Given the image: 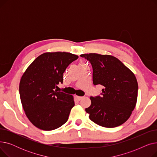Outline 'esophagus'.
<instances>
[{
  "instance_id": "34e87169",
  "label": "esophagus",
  "mask_w": 157,
  "mask_h": 157,
  "mask_svg": "<svg viewBox=\"0 0 157 157\" xmlns=\"http://www.w3.org/2000/svg\"><path fill=\"white\" fill-rule=\"evenodd\" d=\"M83 97H81V96H76V98H77V99L78 100V101H80L82 98H83Z\"/></svg>"
}]
</instances>
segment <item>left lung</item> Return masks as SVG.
<instances>
[{"label":"left lung","mask_w":157,"mask_h":157,"mask_svg":"<svg viewBox=\"0 0 157 157\" xmlns=\"http://www.w3.org/2000/svg\"><path fill=\"white\" fill-rule=\"evenodd\" d=\"M93 69V83L103 86L101 95L91 97L85 109L96 124L107 128L122 125L130 117L137 102L138 84L134 74L117 58L97 53L81 55Z\"/></svg>","instance_id":"obj_1"}]
</instances>
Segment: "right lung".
<instances>
[{"mask_svg": "<svg viewBox=\"0 0 157 157\" xmlns=\"http://www.w3.org/2000/svg\"><path fill=\"white\" fill-rule=\"evenodd\" d=\"M78 56L66 52L39 56L24 72L20 83L23 108L33 125L43 130L59 128L67 122L74 105L72 95L58 91L66 68Z\"/></svg>", "mask_w": 157, "mask_h": 157, "instance_id": "1", "label": "right lung"}]
</instances>
